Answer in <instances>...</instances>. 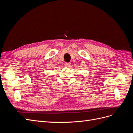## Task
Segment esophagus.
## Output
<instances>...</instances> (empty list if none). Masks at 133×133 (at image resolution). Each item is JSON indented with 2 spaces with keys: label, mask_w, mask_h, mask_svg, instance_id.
Here are the masks:
<instances>
[{
  "label": "esophagus",
  "mask_w": 133,
  "mask_h": 133,
  "mask_svg": "<svg viewBox=\"0 0 133 133\" xmlns=\"http://www.w3.org/2000/svg\"><path fill=\"white\" fill-rule=\"evenodd\" d=\"M65 66L66 67H69L70 66V63H65Z\"/></svg>",
  "instance_id": "obj_1"
}]
</instances>
